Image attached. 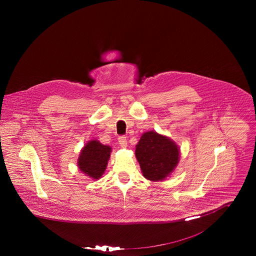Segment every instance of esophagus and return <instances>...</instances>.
<instances>
[{
	"label": "esophagus",
	"instance_id": "1",
	"mask_svg": "<svg viewBox=\"0 0 256 256\" xmlns=\"http://www.w3.org/2000/svg\"><path fill=\"white\" fill-rule=\"evenodd\" d=\"M118 142H119V145L122 148H125L127 146V138L125 136H120L118 138Z\"/></svg>",
	"mask_w": 256,
	"mask_h": 256
}]
</instances>
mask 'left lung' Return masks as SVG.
Wrapping results in <instances>:
<instances>
[{"instance_id": "obj_1", "label": "left lung", "mask_w": 256, "mask_h": 256, "mask_svg": "<svg viewBox=\"0 0 256 256\" xmlns=\"http://www.w3.org/2000/svg\"><path fill=\"white\" fill-rule=\"evenodd\" d=\"M135 154L143 176L152 182L164 180L180 162L178 146L170 138L154 131L141 136Z\"/></svg>"}]
</instances>
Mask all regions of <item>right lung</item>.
I'll list each match as a JSON object with an SVG mask.
<instances>
[{"mask_svg":"<svg viewBox=\"0 0 256 256\" xmlns=\"http://www.w3.org/2000/svg\"><path fill=\"white\" fill-rule=\"evenodd\" d=\"M111 148L102 145L98 140L90 141L80 152L78 166L82 172L92 178L100 180L108 166Z\"/></svg>","mask_w":256,"mask_h":256,"instance_id":"right-lung-1","label":"right lung"}]
</instances>
